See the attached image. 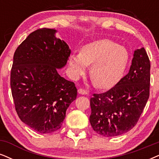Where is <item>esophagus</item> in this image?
<instances>
[{
	"label": "esophagus",
	"mask_w": 159,
	"mask_h": 159,
	"mask_svg": "<svg viewBox=\"0 0 159 159\" xmlns=\"http://www.w3.org/2000/svg\"><path fill=\"white\" fill-rule=\"evenodd\" d=\"M78 92L79 94H88V92L86 91V90H85L84 89H81V88L78 89Z\"/></svg>",
	"instance_id": "esophagus-1"
}]
</instances>
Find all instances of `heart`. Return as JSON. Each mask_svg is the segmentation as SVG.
<instances>
[{"label": "heart", "mask_w": 159, "mask_h": 159, "mask_svg": "<svg viewBox=\"0 0 159 159\" xmlns=\"http://www.w3.org/2000/svg\"><path fill=\"white\" fill-rule=\"evenodd\" d=\"M129 53L123 45L109 39H100L86 44L81 53H71L69 66L71 75L78 78L84 75L88 65H92L90 77L100 89H108L121 79L125 71Z\"/></svg>", "instance_id": "1"}]
</instances>
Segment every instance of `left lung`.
Returning a JSON list of instances; mask_svg holds the SVG:
<instances>
[{"instance_id": "1", "label": "left lung", "mask_w": 159, "mask_h": 159, "mask_svg": "<svg viewBox=\"0 0 159 159\" xmlns=\"http://www.w3.org/2000/svg\"><path fill=\"white\" fill-rule=\"evenodd\" d=\"M150 61L144 48L134 51L129 73L107 92L90 99L89 122L106 137L122 135L137 123L150 96Z\"/></svg>"}]
</instances>
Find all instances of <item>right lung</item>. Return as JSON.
<instances>
[{"mask_svg":"<svg viewBox=\"0 0 159 159\" xmlns=\"http://www.w3.org/2000/svg\"><path fill=\"white\" fill-rule=\"evenodd\" d=\"M54 29H39L18 46L13 57L10 86L22 122L41 134L61 128L70 103L77 97L73 82L58 73L70 49Z\"/></svg>","mask_w":159,"mask_h":159,"instance_id":"1","label":"right lung"}]
</instances>
